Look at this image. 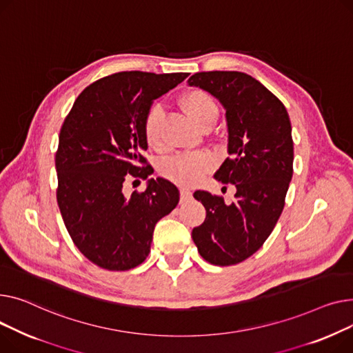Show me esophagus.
Here are the masks:
<instances>
[{"label":"esophagus","instance_id":"obj_1","mask_svg":"<svg viewBox=\"0 0 353 353\" xmlns=\"http://www.w3.org/2000/svg\"><path fill=\"white\" fill-rule=\"evenodd\" d=\"M179 194H181V202H186V201L192 198V192L190 190H186V188H182L179 191Z\"/></svg>","mask_w":353,"mask_h":353}]
</instances>
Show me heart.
I'll return each mask as SVG.
<instances>
[{
  "instance_id": "1",
  "label": "heart",
  "mask_w": 353,
  "mask_h": 353,
  "mask_svg": "<svg viewBox=\"0 0 353 353\" xmlns=\"http://www.w3.org/2000/svg\"><path fill=\"white\" fill-rule=\"evenodd\" d=\"M182 105L186 114L201 130L208 125H214L219 114L218 103L214 97L202 90H194L186 94L182 99ZM163 119L165 112L159 103L152 105L147 112V117H145V139L155 151H163L167 148V141H165L163 135ZM212 165L214 161L208 154H183L165 161L161 167V174L178 185L190 186L208 172L212 168Z\"/></svg>"
}]
</instances>
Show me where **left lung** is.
<instances>
[{
	"instance_id": "obj_1",
	"label": "left lung",
	"mask_w": 353,
	"mask_h": 353,
	"mask_svg": "<svg viewBox=\"0 0 353 353\" xmlns=\"http://www.w3.org/2000/svg\"><path fill=\"white\" fill-rule=\"evenodd\" d=\"M188 84L212 94L226 111L230 157L214 176L236 188L230 205L206 191L194 194L206 218L192 239L205 261L236 265L259 250L283 211L294 174L291 121L283 103L245 72H196Z\"/></svg>"
}]
</instances>
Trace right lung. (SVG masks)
<instances>
[{
	"label": "right lung",
	"instance_id": "right-lung-1",
	"mask_svg": "<svg viewBox=\"0 0 353 353\" xmlns=\"http://www.w3.org/2000/svg\"><path fill=\"white\" fill-rule=\"evenodd\" d=\"M188 72L123 71L103 77L75 99L59 131L57 202L79 252L108 271H128L147 259L155 223L179 202L176 186L151 178L131 198L122 183L147 179L152 167L142 155L143 122L152 101Z\"/></svg>",
	"mask_w": 353,
	"mask_h": 353
}]
</instances>
